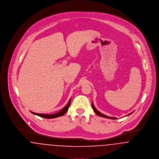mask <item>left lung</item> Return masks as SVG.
<instances>
[{"mask_svg": "<svg viewBox=\"0 0 159 159\" xmlns=\"http://www.w3.org/2000/svg\"><path fill=\"white\" fill-rule=\"evenodd\" d=\"M92 108H93V111H95V113L97 114L98 116H101V117H106V118H108V119H117V118L116 117H108V116H107L106 115H104V114H102V113H101L100 112H99L95 108V107L93 106V103H92ZM132 113H131L129 114L128 115H130V114H131Z\"/></svg>", "mask_w": 159, "mask_h": 159, "instance_id": "left-lung-1", "label": "left lung"}]
</instances>
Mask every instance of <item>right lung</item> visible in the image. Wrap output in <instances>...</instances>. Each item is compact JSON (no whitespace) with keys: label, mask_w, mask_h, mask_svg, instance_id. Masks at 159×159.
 <instances>
[{"label":"right lung","mask_w":159,"mask_h":159,"mask_svg":"<svg viewBox=\"0 0 159 159\" xmlns=\"http://www.w3.org/2000/svg\"><path fill=\"white\" fill-rule=\"evenodd\" d=\"M70 102H71V99L69 100L68 104L64 107V108H63L60 111H59L57 113L53 114H45L36 113H33V112H31V113L35 114V115H37L38 116H40L41 117H43V118H45V119L56 118V117H60V116L64 115L68 111V108L70 106Z\"/></svg>","instance_id":"1"}]
</instances>
